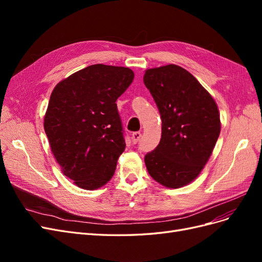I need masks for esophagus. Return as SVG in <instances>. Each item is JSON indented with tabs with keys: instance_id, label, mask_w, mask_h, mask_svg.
<instances>
[{
	"instance_id": "obj_1",
	"label": "esophagus",
	"mask_w": 262,
	"mask_h": 262,
	"mask_svg": "<svg viewBox=\"0 0 262 262\" xmlns=\"http://www.w3.org/2000/svg\"><path fill=\"white\" fill-rule=\"evenodd\" d=\"M141 138V132H133L132 133V142L133 143H137V142L140 140Z\"/></svg>"
}]
</instances>
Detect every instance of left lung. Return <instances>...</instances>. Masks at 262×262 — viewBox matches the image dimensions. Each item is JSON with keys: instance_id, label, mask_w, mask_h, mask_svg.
<instances>
[{"instance_id": "left-lung-1", "label": "left lung", "mask_w": 262, "mask_h": 262, "mask_svg": "<svg viewBox=\"0 0 262 262\" xmlns=\"http://www.w3.org/2000/svg\"><path fill=\"white\" fill-rule=\"evenodd\" d=\"M143 81L162 118L160 144L144 157L147 171L164 187H184L200 175L215 146L217 105L191 73L176 64L147 69Z\"/></svg>"}]
</instances>
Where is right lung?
<instances>
[{
    "label": "right lung",
    "mask_w": 262,
    "mask_h": 262,
    "mask_svg": "<svg viewBox=\"0 0 262 262\" xmlns=\"http://www.w3.org/2000/svg\"><path fill=\"white\" fill-rule=\"evenodd\" d=\"M129 68L94 64L55 85L43 119L62 172L85 190L112 179L125 148L116 101L133 81Z\"/></svg>",
    "instance_id": "obj_1"
}]
</instances>
